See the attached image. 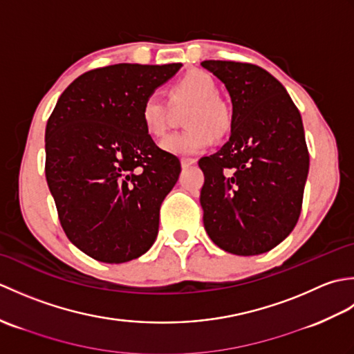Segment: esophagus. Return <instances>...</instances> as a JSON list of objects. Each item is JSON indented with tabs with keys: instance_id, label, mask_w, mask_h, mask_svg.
<instances>
[{
	"instance_id": "esophagus-1",
	"label": "esophagus",
	"mask_w": 354,
	"mask_h": 354,
	"mask_svg": "<svg viewBox=\"0 0 354 354\" xmlns=\"http://www.w3.org/2000/svg\"><path fill=\"white\" fill-rule=\"evenodd\" d=\"M194 164H196V160H193V158H183V160H181V167L183 169H189Z\"/></svg>"
}]
</instances>
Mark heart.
I'll return each mask as SVG.
<instances>
[{
  "label": "heart",
  "mask_w": 354,
  "mask_h": 354,
  "mask_svg": "<svg viewBox=\"0 0 354 354\" xmlns=\"http://www.w3.org/2000/svg\"><path fill=\"white\" fill-rule=\"evenodd\" d=\"M216 97L217 88L205 73H190L179 79L170 89V102L176 106L192 104L184 118L189 129L167 135L161 141L162 150L173 155L190 156L212 146L214 132H223L230 123L227 109ZM141 118L150 135L161 137L169 126V104L158 93H150L141 104Z\"/></svg>",
  "instance_id": "heart-1"
}]
</instances>
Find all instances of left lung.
Returning a JSON list of instances; mask_svg holds the SVG:
<instances>
[{
  "mask_svg": "<svg viewBox=\"0 0 354 354\" xmlns=\"http://www.w3.org/2000/svg\"><path fill=\"white\" fill-rule=\"evenodd\" d=\"M230 93L231 135L199 160L204 227L221 250L268 252L288 237L301 213L309 173L303 120L286 88L252 64L204 61Z\"/></svg>",
  "mask_w": 354,
  "mask_h": 354,
  "instance_id": "obj_1",
  "label": "left lung"
}]
</instances>
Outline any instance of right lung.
<instances>
[{
    "mask_svg": "<svg viewBox=\"0 0 354 354\" xmlns=\"http://www.w3.org/2000/svg\"><path fill=\"white\" fill-rule=\"evenodd\" d=\"M181 64H117L82 74L45 129V176L70 242L94 260L147 252L181 171L142 124L141 104Z\"/></svg>",
    "mask_w": 354,
    "mask_h": 354,
    "instance_id": "1",
    "label": "right lung"
}]
</instances>
